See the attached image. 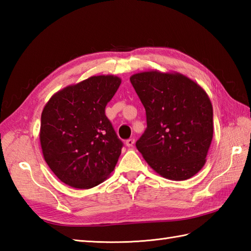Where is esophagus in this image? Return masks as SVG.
Returning <instances> with one entry per match:
<instances>
[{"mask_svg": "<svg viewBox=\"0 0 251 251\" xmlns=\"http://www.w3.org/2000/svg\"><path fill=\"white\" fill-rule=\"evenodd\" d=\"M135 145V139H132V138H130V139L126 140V146L128 148H132Z\"/></svg>", "mask_w": 251, "mask_h": 251, "instance_id": "1", "label": "esophagus"}]
</instances>
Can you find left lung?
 <instances>
[{"label": "left lung", "mask_w": 251, "mask_h": 251, "mask_svg": "<svg viewBox=\"0 0 251 251\" xmlns=\"http://www.w3.org/2000/svg\"><path fill=\"white\" fill-rule=\"evenodd\" d=\"M130 82L145 106L148 127L136 142L149 166L182 181L204 167L214 136L212 104L201 85L179 72L149 70Z\"/></svg>", "instance_id": "1"}]
</instances>
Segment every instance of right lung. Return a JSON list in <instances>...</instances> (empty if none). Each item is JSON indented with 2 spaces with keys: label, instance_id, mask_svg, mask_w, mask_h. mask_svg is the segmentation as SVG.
Instances as JSON below:
<instances>
[{
  "label": "right lung",
  "instance_id": "add662e5",
  "mask_svg": "<svg viewBox=\"0 0 251 251\" xmlns=\"http://www.w3.org/2000/svg\"><path fill=\"white\" fill-rule=\"evenodd\" d=\"M121 83L112 74L90 76L58 90L44 105L42 153L61 182L90 189L114 170L123 143L104 110Z\"/></svg>",
  "mask_w": 251,
  "mask_h": 251
}]
</instances>
